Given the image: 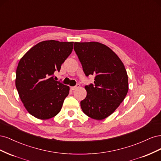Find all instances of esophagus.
I'll return each mask as SVG.
<instances>
[{"mask_svg":"<svg viewBox=\"0 0 161 161\" xmlns=\"http://www.w3.org/2000/svg\"><path fill=\"white\" fill-rule=\"evenodd\" d=\"M79 86H80V85L79 84H77L76 86H72L71 87V89H72V90H75V89H78V88H79Z\"/></svg>","mask_w":161,"mask_h":161,"instance_id":"34e87169","label":"esophagus"}]
</instances>
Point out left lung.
I'll use <instances>...</instances> for the list:
<instances>
[{
    "label": "left lung",
    "instance_id": "left-lung-1",
    "mask_svg": "<svg viewBox=\"0 0 161 161\" xmlns=\"http://www.w3.org/2000/svg\"><path fill=\"white\" fill-rule=\"evenodd\" d=\"M74 50L86 76H95L94 84L86 85L82 111L101 120L118 108L128 91V77L123 62L109 47L99 42H75Z\"/></svg>",
    "mask_w": 161,
    "mask_h": 161
}]
</instances>
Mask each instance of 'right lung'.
Instances as JSON below:
<instances>
[{"label": "right lung", "mask_w": 161, "mask_h": 161, "mask_svg": "<svg viewBox=\"0 0 161 161\" xmlns=\"http://www.w3.org/2000/svg\"><path fill=\"white\" fill-rule=\"evenodd\" d=\"M74 42L47 40L32 47L19 60L15 85L31 115L47 119L60 111L70 87L53 79L71 53Z\"/></svg>", "instance_id": "obj_1"}]
</instances>
